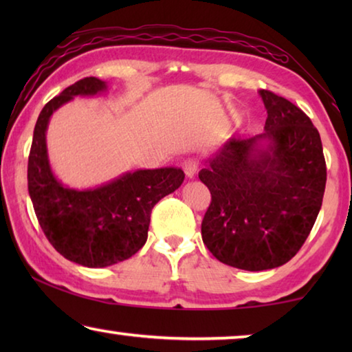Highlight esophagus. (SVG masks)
I'll list each match as a JSON object with an SVG mask.
<instances>
[{"mask_svg":"<svg viewBox=\"0 0 352 352\" xmlns=\"http://www.w3.org/2000/svg\"><path fill=\"white\" fill-rule=\"evenodd\" d=\"M183 170L184 175L188 178H194L195 172H197V162H194V160H186V162L183 163Z\"/></svg>","mask_w":352,"mask_h":352,"instance_id":"esophagus-1","label":"esophagus"}]
</instances>
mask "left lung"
I'll return each instance as SVG.
<instances>
[{
  "label": "left lung",
  "mask_w": 352,
  "mask_h": 352,
  "mask_svg": "<svg viewBox=\"0 0 352 352\" xmlns=\"http://www.w3.org/2000/svg\"><path fill=\"white\" fill-rule=\"evenodd\" d=\"M264 132L230 138L205 160L211 192L201 239L226 265L262 272L298 253L317 220L326 188L318 130L290 100L259 90Z\"/></svg>",
  "instance_id": "8db88e82"
}]
</instances>
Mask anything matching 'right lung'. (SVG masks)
<instances>
[{"instance_id": "right-lung-1", "label": "right lung", "mask_w": 352, "mask_h": 352, "mask_svg": "<svg viewBox=\"0 0 352 352\" xmlns=\"http://www.w3.org/2000/svg\"><path fill=\"white\" fill-rule=\"evenodd\" d=\"M109 91L107 82L85 77L51 99L40 111L28 163V189L47 241L63 258L102 269L133 256L147 241L152 208L182 186L180 168L136 169L96 188L63 184L47 157L46 130L54 113L77 96Z\"/></svg>"}]
</instances>
